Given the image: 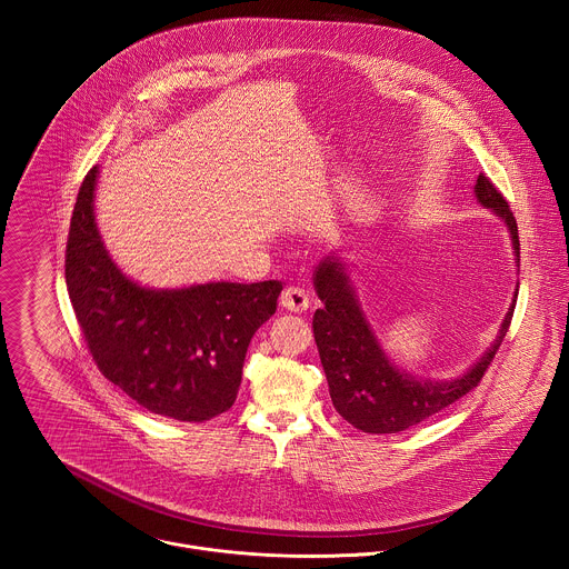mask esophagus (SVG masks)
Returning <instances> with one entry per match:
<instances>
[{
  "label": "esophagus",
  "mask_w": 569,
  "mask_h": 569,
  "mask_svg": "<svg viewBox=\"0 0 569 569\" xmlns=\"http://www.w3.org/2000/svg\"><path fill=\"white\" fill-rule=\"evenodd\" d=\"M279 303H281V308H286L290 312H303L308 308V292L303 288L290 286L281 292Z\"/></svg>",
  "instance_id": "esophagus-1"
}]
</instances>
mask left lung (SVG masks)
Returning <instances> with one entry per match:
<instances>
[{"instance_id":"left-lung-1","label":"left lung","mask_w":569,"mask_h":569,"mask_svg":"<svg viewBox=\"0 0 569 569\" xmlns=\"http://www.w3.org/2000/svg\"><path fill=\"white\" fill-rule=\"evenodd\" d=\"M475 198L507 224L516 266L520 268L518 224L509 202L481 173L475 182ZM312 283L323 303L315 310L312 333L329 380L331 400L345 421L371 435H393L419 426L475 389L509 331L518 297L516 288L513 303L500 323L493 345L468 371L450 380H423L398 369L380 347L342 257L336 252L323 257L312 272Z\"/></svg>"}]
</instances>
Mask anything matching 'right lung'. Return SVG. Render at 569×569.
I'll return each instance as SVG.
<instances>
[{
  "instance_id": "obj_1",
  "label": "right lung",
  "mask_w": 569,
  "mask_h": 569,
  "mask_svg": "<svg viewBox=\"0 0 569 569\" xmlns=\"http://www.w3.org/2000/svg\"><path fill=\"white\" fill-rule=\"evenodd\" d=\"M99 167L71 213L64 281L101 373L143 410L202 423L227 412L248 347L274 315L281 281L146 288L112 261L94 218Z\"/></svg>"
}]
</instances>
